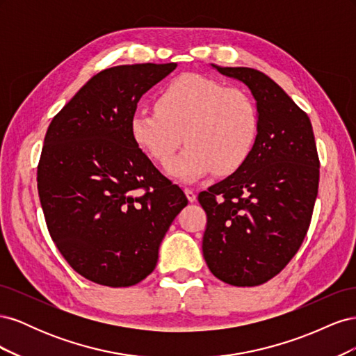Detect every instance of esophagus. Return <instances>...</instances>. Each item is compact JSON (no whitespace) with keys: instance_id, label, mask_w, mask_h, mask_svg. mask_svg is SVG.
I'll use <instances>...</instances> for the list:
<instances>
[{"instance_id":"obj_1","label":"esophagus","mask_w":356,"mask_h":356,"mask_svg":"<svg viewBox=\"0 0 356 356\" xmlns=\"http://www.w3.org/2000/svg\"><path fill=\"white\" fill-rule=\"evenodd\" d=\"M184 193H186V196H187V199H188L190 202H195V200H196V193H195V190H191L190 187H186V188H184Z\"/></svg>"}]
</instances>
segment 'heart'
<instances>
[{
  "mask_svg": "<svg viewBox=\"0 0 356 356\" xmlns=\"http://www.w3.org/2000/svg\"><path fill=\"white\" fill-rule=\"evenodd\" d=\"M134 143L168 166L182 141L184 152L170 174L196 179L213 170L230 175L254 152L260 135V111L252 96L207 75L181 74L157 95L156 106L138 108L131 117Z\"/></svg>",
  "mask_w": 356,
  "mask_h": 356,
  "instance_id": "heart-1",
  "label": "heart"
}]
</instances>
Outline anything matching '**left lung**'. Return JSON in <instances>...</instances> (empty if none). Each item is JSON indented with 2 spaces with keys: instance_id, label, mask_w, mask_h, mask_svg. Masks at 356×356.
I'll list each match as a JSON object with an SVG mask.
<instances>
[{
  "instance_id": "1",
  "label": "left lung",
  "mask_w": 356,
  "mask_h": 356,
  "mask_svg": "<svg viewBox=\"0 0 356 356\" xmlns=\"http://www.w3.org/2000/svg\"><path fill=\"white\" fill-rule=\"evenodd\" d=\"M215 68L250 88L260 135L241 169L199 193L208 217L202 251L220 281L257 286L281 272L306 238L319 157L310 118L281 86L254 68Z\"/></svg>"
}]
</instances>
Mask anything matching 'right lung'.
Listing matches in <instances>:
<instances>
[{"label":"right lung","mask_w":356,"mask_h":356,"mask_svg":"<svg viewBox=\"0 0 356 356\" xmlns=\"http://www.w3.org/2000/svg\"><path fill=\"white\" fill-rule=\"evenodd\" d=\"M177 63L106 68L53 117L37 170L49 233L75 272L124 288L154 270L187 197L132 139L141 96Z\"/></svg>","instance_id":"obj_1"}]
</instances>
